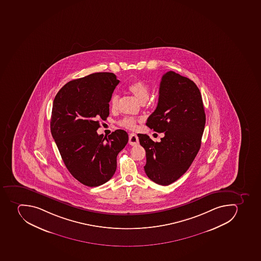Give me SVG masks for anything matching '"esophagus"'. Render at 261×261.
<instances>
[{
	"instance_id": "34e87169",
	"label": "esophagus",
	"mask_w": 261,
	"mask_h": 261,
	"mask_svg": "<svg viewBox=\"0 0 261 261\" xmlns=\"http://www.w3.org/2000/svg\"><path fill=\"white\" fill-rule=\"evenodd\" d=\"M129 144L130 145H136L139 144V138L136 134H130L129 136Z\"/></svg>"
}]
</instances>
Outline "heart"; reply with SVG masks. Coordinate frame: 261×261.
Wrapping results in <instances>:
<instances>
[{
  "mask_svg": "<svg viewBox=\"0 0 261 261\" xmlns=\"http://www.w3.org/2000/svg\"><path fill=\"white\" fill-rule=\"evenodd\" d=\"M128 91L130 94L135 96V98L141 103L145 104L149 97V86L142 80H136L127 87ZM120 103V96L117 94H113L110 101V108L112 111H116L119 108ZM119 125L122 127L127 128L129 129H136L137 127V121L132 117H125L119 121Z\"/></svg>",
  "mask_w": 261,
  "mask_h": 261,
  "instance_id": "b5f03b06",
  "label": "heart"
}]
</instances>
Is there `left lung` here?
I'll list each match as a JSON object with an SVG mask.
<instances>
[{"instance_id": "left-lung-1", "label": "left lung", "mask_w": 261, "mask_h": 261, "mask_svg": "<svg viewBox=\"0 0 261 261\" xmlns=\"http://www.w3.org/2000/svg\"><path fill=\"white\" fill-rule=\"evenodd\" d=\"M159 93L158 105L146 125L165 136L160 142L143 134L138 137L146 153V175L167 186L186 173L199 151L206 115L197 85L175 72L163 75Z\"/></svg>"}]
</instances>
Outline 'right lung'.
<instances>
[{"label":"right lung","mask_w":261,"mask_h":261,"mask_svg":"<svg viewBox=\"0 0 261 261\" xmlns=\"http://www.w3.org/2000/svg\"><path fill=\"white\" fill-rule=\"evenodd\" d=\"M119 83L112 72H95L68 82L54 100L51 134L66 168L86 186H100L112 178L117 154L128 142L123 129L108 137L96 132L99 119L105 121L109 116V102Z\"/></svg>","instance_id":"obj_1"}]
</instances>
